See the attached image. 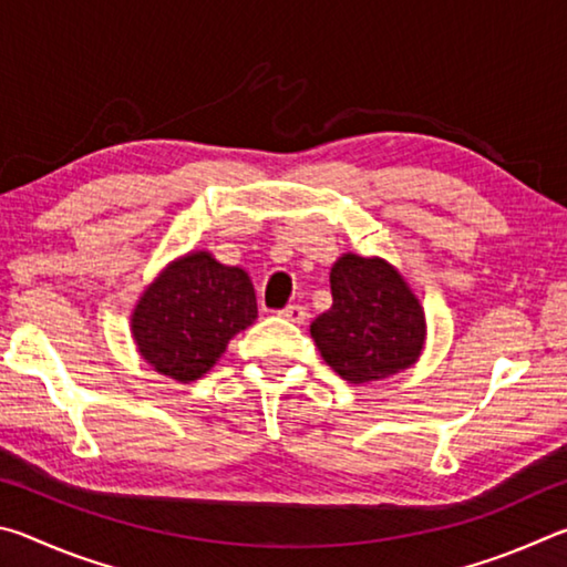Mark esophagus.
Wrapping results in <instances>:
<instances>
[{
	"instance_id": "1",
	"label": "esophagus",
	"mask_w": 567,
	"mask_h": 567,
	"mask_svg": "<svg viewBox=\"0 0 567 567\" xmlns=\"http://www.w3.org/2000/svg\"><path fill=\"white\" fill-rule=\"evenodd\" d=\"M277 315H280V318H285V320H290V322H297V324L307 320V310L302 305H287L285 310H280Z\"/></svg>"
}]
</instances>
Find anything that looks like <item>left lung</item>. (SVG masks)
<instances>
[{
	"label": "left lung",
	"instance_id": "8db88e82",
	"mask_svg": "<svg viewBox=\"0 0 567 567\" xmlns=\"http://www.w3.org/2000/svg\"><path fill=\"white\" fill-rule=\"evenodd\" d=\"M332 307L312 320L322 360L354 385L395 375L417 360L425 315L405 280L378 257L342 255L330 272Z\"/></svg>",
	"mask_w": 567,
	"mask_h": 567
}]
</instances>
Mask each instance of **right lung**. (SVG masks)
I'll return each mask as SVG.
<instances>
[{
  "mask_svg": "<svg viewBox=\"0 0 567 567\" xmlns=\"http://www.w3.org/2000/svg\"><path fill=\"white\" fill-rule=\"evenodd\" d=\"M257 318L252 282L239 267L192 252L152 282L132 315L134 342L152 368L192 382Z\"/></svg>",
  "mask_w": 567,
  "mask_h": 567,
  "instance_id": "right-lung-1",
  "label": "right lung"
}]
</instances>
